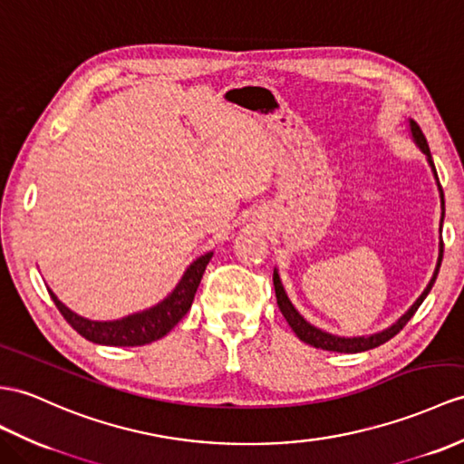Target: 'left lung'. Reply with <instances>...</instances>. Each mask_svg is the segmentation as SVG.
I'll return each instance as SVG.
<instances>
[{
	"instance_id": "left-lung-1",
	"label": "left lung",
	"mask_w": 464,
	"mask_h": 464,
	"mask_svg": "<svg viewBox=\"0 0 464 464\" xmlns=\"http://www.w3.org/2000/svg\"><path fill=\"white\" fill-rule=\"evenodd\" d=\"M410 131H411V140L415 141V145L420 147L421 153L427 157V163L429 167H431L433 171V177L437 180V188H439V197H440V224H439V234L443 232V218H445V197H443V188H440V183H439V177H437V169H435V163H433V157H431V151H429V145H427V140L425 135L421 131V128L417 126V123L413 120H410ZM440 262H443V236H439V257H437V266H435V271L431 279H429L427 287L423 289V293L420 297L415 299V303L411 304V307L405 311L401 317L395 321L393 324H390L388 329H383L380 333H374V334H364V336H338V334H331L326 333L323 329H319V326L311 324L307 319L303 317V314L295 309V304L291 303V299L287 297L285 293V287L284 284H281V277H279V271L277 267L274 269V287H276V297H277V304H279V311L281 314H284L285 321L289 323V326L293 329V333H295L299 336V341L307 343L314 348H321V350H331V353H344V354H356V353H364V350H370V348H376L383 343H388L390 338H393L395 334H398L405 324H408V321L413 317L415 311L420 309V304L423 303V299L429 295V291H431L435 279H437V274H439V267H440Z\"/></svg>"
}]
</instances>
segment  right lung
I'll return each mask as SVG.
<instances>
[{"label":"right lung","instance_id":"1","mask_svg":"<svg viewBox=\"0 0 464 464\" xmlns=\"http://www.w3.org/2000/svg\"><path fill=\"white\" fill-rule=\"evenodd\" d=\"M212 254L214 252H207L197 257L185 269L183 277H180L175 289L163 301L153 304L150 309H143L116 321H90L86 317H81V314H76L63 301H59V297L49 287L47 289L56 309L61 311L66 323L78 334L84 336L86 341L104 346H143L153 341H160V338H163L188 313Z\"/></svg>","mask_w":464,"mask_h":464}]
</instances>
